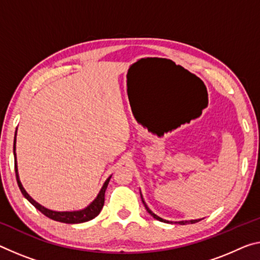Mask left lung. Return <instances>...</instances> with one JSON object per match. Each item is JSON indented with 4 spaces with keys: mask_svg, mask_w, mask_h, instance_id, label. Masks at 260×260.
<instances>
[{
    "mask_svg": "<svg viewBox=\"0 0 260 260\" xmlns=\"http://www.w3.org/2000/svg\"><path fill=\"white\" fill-rule=\"evenodd\" d=\"M141 193V192H140ZM141 199H142V203H143V205H145V207H146V209H147V212L150 214V215L154 217V219H156V220H158V221H162V222H171V221H167V220H163L162 217H159V216H157L156 215V214H154L152 213L149 208H148V206L146 205V203H145V200H143V198H142V194H141ZM198 221H200V220H189V221H179V222H176V223H179V224H188V223H196V222H198Z\"/></svg>",
    "mask_w": 260,
    "mask_h": 260,
    "instance_id": "obj_1",
    "label": "left lung"
}]
</instances>
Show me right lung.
<instances>
[{
  "mask_svg": "<svg viewBox=\"0 0 260 260\" xmlns=\"http://www.w3.org/2000/svg\"><path fill=\"white\" fill-rule=\"evenodd\" d=\"M17 133V131H16ZM16 134H15V141H14V156H15V172H16V179H17V184L18 187L22 192V194L26 198V199L30 201V203L35 206V207L40 211L44 215H46L49 219L54 220V221H59V222H63V223H69V224H74V223H82V222H86L90 221L96 217L98 214L101 213L103 206H104V201H105V191L108 188L109 182L111 179V176L108 179L105 180L104 185L101 188L100 193L96 197L91 204H90L88 207H85L84 209H81V211H74V212H55V211H51V209L45 208L44 206H41L40 204L35 201L32 198L27 194V192L24 189L22 183L19 180V176H18V169H17V160H16Z\"/></svg>",
  "mask_w": 260,
  "mask_h": 260,
  "instance_id": "obj_1",
  "label": "right lung"
}]
</instances>
